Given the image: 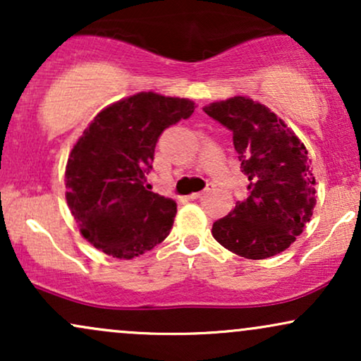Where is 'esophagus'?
Wrapping results in <instances>:
<instances>
[{
	"label": "esophagus",
	"mask_w": 361,
	"mask_h": 361,
	"mask_svg": "<svg viewBox=\"0 0 361 361\" xmlns=\"http://www.w3.org/2000/svg\"><path fill=\"white\" fill-rule=\"evenodd\" d=\"M210 190H214V185H209V186H207V188L204 190V192H198V193H192V195H188V198H192V200H197V198H200L202 195H205L207 192H210Z\"/></svg>",
	"instance_id": "34e87169"
}]
</instances>
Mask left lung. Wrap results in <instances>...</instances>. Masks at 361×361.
I'll return each mask as SVG.
<instances>
[{
	"label": "left lung",
	"instance_id": "obj_1",
	"mask_svg": "<svg viewBox=\"0 0 361 361\" xmlns=\"http://www.w3.org/2000/svg\"><path fill=\"white\" fill-rule=\"evenodd\" d=\"M233 132L250 197L212 226L215 241L247 259L279 255L302 234L316 207V178L307 149L268 106L233 97L204 106Z\"/></svg>",
	"mask_w": 361,
	"mask_h": 361
}]
</instances>
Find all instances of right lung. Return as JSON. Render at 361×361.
I'll return each mask as SVG.
<instances>
[{
  "mask_svg": "<svg viewBox=\"0 0 361 361\" xmlns=\"http://www.w3.org/2000/svg\"><path fill=\"white\" fill-rule=\"evenodd\" d=\"M186 98L140 91L105 106L69 152L66 200L91 246L132 259L168 238L176 202L147 190L157 137L188 118Z\"/></svg>",
  "mask_w": 361,
  "mask_h": 361,
  "instance_id": "1",
  "label": "right lung"
}]
</instances>
